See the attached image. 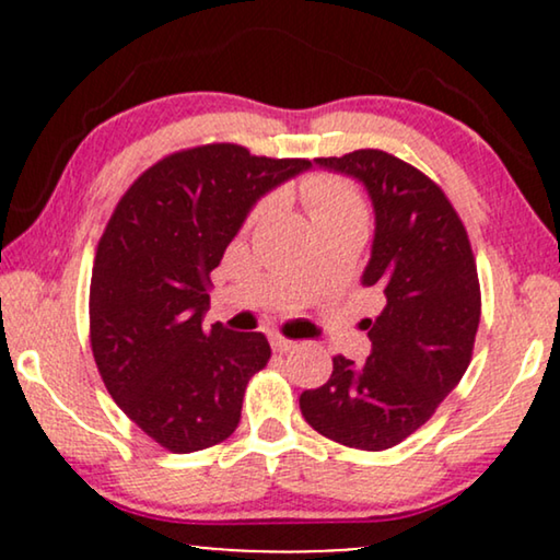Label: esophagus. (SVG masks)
<instances>
[{
	"mask_svg": "<svg viewBox=\"0 0 560 560\" xmlns=\"http://www.w3.org/2000/svg\"><path fill=\"white\" fill-rule=\"evenodd\" d=\"M270 343H272V349L275 351H290L295 347V341H290V339H285V336H280V334H275V336H270Z\"/></svg>",
	"mask_w": 560,
	"mask_h": 560,
	"instance_id": "esophagus-1",
	"label": "esophagus"
}]
</instances>
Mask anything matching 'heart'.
<instances>
[{"instance_id": "b5f03b06", "label": "heart", "mask_w": 560, "mask_h": 560, "mask_svg": "<svg viewBox=\"0 0 560 560\" xmlns=\"http://www.w3.org/2000/svg\"><path fill=\"white\" fill-rule=\"evenodd\" d=\"M301 196L313 219H362L364 221V201L359 190L349 180L336 178V175H311L303 180ZM267 211V203L255 211V219Z\"/></svg>"}]
</instances>
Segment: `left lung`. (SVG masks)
Listing matches in <instances>:
<instances>
[{
    "label": "left lung",
    "instance_id": "left-lung-1",
    "mask_svg": "<svg viewBox=\"0 0 560 560\" xmlns=\"http://www.w3.org/2000/svg\"><path fill=\"white\" fill-rule=\"evenodd\" d=\"M313 163L359 180L370 196L374 240L362 285L377 290L385 308L364 320L366 362L334 357L326 385L301 395V412L326 439L385 451L433 416L471 362L477 265L454 206L418 167L382 150Z\"/></svg>",
    "mask_w": 560,
    "mask_h": 560
}]
</instances>
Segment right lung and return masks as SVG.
I'll list each match as a JSON object with an SVG mask.
<instances>
[{
  "mask_svg": "<svg viewBox=\"0 0 560 560\" xmlns=\"http://www.w3.org/2000/svg\"><path fill=\"white\" fill-rule=\"evenodd\" d=\"M311 160L203 144L167 155L114 209L91 272V349L114 402L152 441L209 448L242 418L244 389L270 359L262 334L203 328L209 275L259 198Z\"/></svg>",
  "mask_w": 560,
  "mask_h": 560,
  "instance_id": "add662e5",
  "label": "right lung"
}]
</instances>
